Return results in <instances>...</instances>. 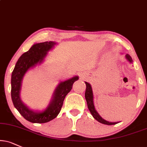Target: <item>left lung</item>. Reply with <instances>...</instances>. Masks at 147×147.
Returning <instances> with one entry per match:
<instances>
[{
  "mask_svg": "<svg viewBox=\"0 0 147 147\" xmlns=\"http://www.w3.org/2000/svg\"><path fill=\"white\" fill-rule=\"evenodd\" d=\"M125 58L127 59V61H129V63H131L133 62L131 57H130L129 54H126ZM85 84H86V91H85V99H86V103H87L88 110H89V111L90 112V113H91V115H93L94 119H96L97 121H99V122L101 123L108 125H115L118 123L119 122H109V121H107L101 118V116L98 114V112H97V110H95V106H94L93 93V90H92L91 86H90L89 83L86 82H85Z\"/></svg>",
  "mask_w": 147,
  "mask_h": 147,
  "instance_id": "1",
  "label": "left lung"
}]
</instances>
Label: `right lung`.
I'll list each match as a JSON object with an SVG mask.
<instances>
[{"instance_id":"add662e5","label":"right lung","mask_w":147,"mask_h":147,"mask_svg":"<svg viewBox=\"0 0 147 147\" xmlns=\"http://www.w3.org/2000/svg\"><path fill=\"white\" fill-rule=\"evenodd\" d=\"M57 43L54 41L34 44L28 51L19 58L11 74V95L13 106L26 120L34 123H44L57 117L61 111L65 97L71 90L74 82L79 78L76 76L60 82L54 90L51 101L43 111L37 112L30 110L22 101L20 90L25 74L29 69L34 67L37 64H41L48 52Z\"/></svg>"}]
</instances>
